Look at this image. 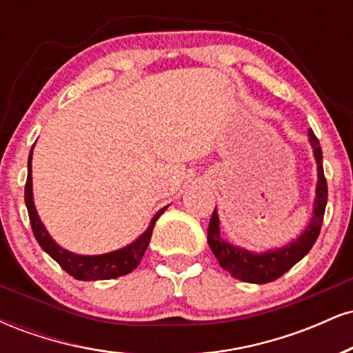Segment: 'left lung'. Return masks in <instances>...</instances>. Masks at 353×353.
I'll return each mask as SVG.
<instances>
[{"label":"left lung","instance_id":"8db88e82","mask_svg":"<svg viewBox=\"0 0 353 353\" xmlns=\"http://www.w3.org/2000/svg\"><path fill=\"white\" fill-rule=\"evenodd\" d=\"M309 141L312 149H314L315 161H317L319 177L317 189H315L314 216H312V221L307 225V229L294 242H290L285 247H281V249L269 250V252L262 254L250 252V250L242 249V247L229 244V242H225L221 237L219 216L217 210L214 209L208 230L209 247L214 255H216L222 269L228 270L232 277L239 279V281L249 283H267L282 277L287 270L292 269L301 259L309 254L312 245L317 241L327 205V181L325 176H323L322 148H320L319 139L315 137L312 129L309 131Z\"/></svg>","mask_w":353,"mask_h":353}]
</instances>
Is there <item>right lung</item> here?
<instances>
[{"instance_id":"right-lung-1","label":"right lung","mask_w":353,"mask_h":353,"mask_svg":"<svg viewBox=\"0 0 353 353\" xmlns=\"http://www.w3.org/2000/svg\"><path fill=\"white\" fill-rule=\"evenodd\" d=\"M31 159H33V149H31L30 157H28V179L24 185V201H26L28 214H30V222L33 234L41 245V249L46 254H50L52 259L61 265V269L66 270L78 281H108V279H116L121 275H125L139 265L141 259L148 249L149 241H151L152 229L156 225V221L161 217V214L168 209V205L161 210H157L156 216L152 217L151 224L145 229L144 234H141L139 239H136L132 244L123 247V249L114 250V252L101 254V255H79L56 244L52 237L48 234L46 228L43 225L41 219L36 212L34 201H33V177H31Z\"/></svg>"}]
</instances>
